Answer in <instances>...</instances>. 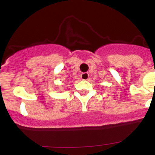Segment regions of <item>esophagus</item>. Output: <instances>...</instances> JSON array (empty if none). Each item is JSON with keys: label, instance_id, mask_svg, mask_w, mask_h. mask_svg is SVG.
<instances>
[{"label": "esophagus", "instance_id": "1", "mask_svg": "<svg viewBox=\"0 0 155 155\" xmlns=\"http://www.w3.org/2000/svg\"><path fill=\"white\" fill-rule=\"evenodd\" d=\"M81 78L82 80H87L89 78V74H88V73H82L81 74Z\"/></svg>", "mask_w": 155, "mask_h": 155}]
</instances>
